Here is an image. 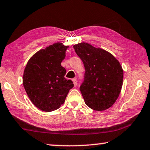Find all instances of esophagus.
Here are the masks:
<instances>
[{
  "mask_svg": "<svg viewBox=\"0 0 150 150\" xmlns=\"http://www.w3.org/2000/svg\"><path fill=\"white\" fill-rule=\"evenodd\" d=\"M72 82H73V83H74V85L75 86L77 85V80H76V79H72Z\"/></svg>",
  "mask_w": 150,
  "mask_h": 150,
  "instance_id": "34e87169",
  "label": "esophagus"
}]
</instances>
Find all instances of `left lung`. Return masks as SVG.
<instances>
[{
    "mask_svg": "<svg viewBox=\"0 0 150 150\" xmlns=\"http://www.w3.org/2000/svg\"><path fill=\"white\" fill-rule=\"evenodd\" d=\"M85 68L80 90L86 105L95 111L110 108L118 99L123 83V69L109 52L86 42L73 46Z\"/></svg>",
    "mask_w": 150,
    "mask_h": 150,
    "instance_id": "obj_1",
    "label": "left lung"
}]
</instances>
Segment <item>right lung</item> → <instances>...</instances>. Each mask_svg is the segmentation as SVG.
Returning <instances> with one entry per match:
<instances>
[{
  "label": "right lung",
  "mask_w": 150,
  "mask_h": 150,
  "mask_svg": "<svg viewBox=\"0 0 150 150\" xmlns=\"http://www.w3.org/2000/svg\"><path fill=\"white\" fill-rule=\"evenodd\" d=\"M68 46L56 42L40 49L28 60L23 75V85L32 103L38 109L49 112L64 104L74 86L65 78L66 70L61 66Z\"/></svg>",
  "instance_id": "1"
}]
</instances>
